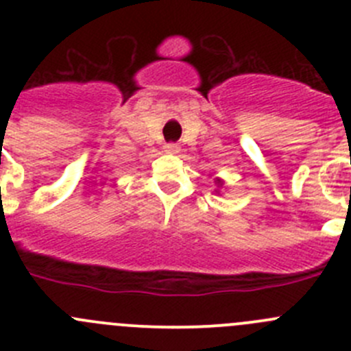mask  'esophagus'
<instances>
[{"label":"esophagus","instance_id":"1","mask_svg":"<svg viewBox=\"0 0 351 351\" xmlns=\"http://www.w3.org/2000/svg\"><path fill=\"white\" fill-rule=\"evenodd\" d=\"M165 151L169 154H178L180 151H182V147L175 143H169V144H165Z\"/></svg>","mask_w":351,"mask_h":351}]
</instances>
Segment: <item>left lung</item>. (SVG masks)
Returning a JSON list of instances; mask_svg holds the SVG:
<instances>
[{
	"instance_id": "left-lung-1",
	"label": "left lung",
	"mask_w": 351,
	"mask_h": 351,
	"mask_svg": "<svg viewBox=\"0 0 351 351\" xmlns=\"http://www.w3.org/2000/svg\"><path fill=\"white\" fill-rule=\"evenodd\" d=\"M214 183H215V186H217V189H215L214 192L217 193V195H221V189H222V186H224V180L219 178V176H217V178H214Z\"/></svg>"
}]
</instances>
